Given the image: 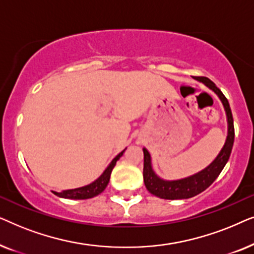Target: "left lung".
<instances>
[{"label": "left lung", "instance_id": "obj_1", "mask_svg": "<svg viewBox=\"0 0 254 254\" xmlns=\"http://www.w3.org/2000/svg\"><path fill=\"white\" fill-rule=\"evenodd\" d=\"M197 81L202 82L204 85L208 86L210 90L216 93L218 98L221 99L223 104L225 113H227L228 121V135L227 140L223 148L221 149L220 154L216 156V158L203 169L202 171L195 173V175L187 177V178L178 179V180H164L156 175L151 165V156L149 154L147 149L143 148L144 163H143V179L144 185L147 190L154 195L166 200H178V199H189L197 195V194L203 192L208 189L211 184L215 182L218 175L222 172V170L227 164L230 157L232 145L235 140V128H234V119H232V113L229 105L228 99L222 93L220 89L215 85L214 82H211L207 77H196Z\"/></svg>", "mask_w": 254, "mask_h": 254}]
</instances>
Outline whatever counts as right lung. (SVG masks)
Masks as SVG:
<instances>
[{"mask_svg":"<svg viewBox=\"0 0 254 254\" xmlns=\"http://www.w3.org/2000/svg\"><path fill=\"white\" fill-rule=\"evenodd\" d=\"M126 150V149H125ZM125 150L120 152L119 155H117L116 157L112 159V162L110 163V165L107 166L102 175L99 176V178H97L95 182H92L89 185L83 186V187H78V189H74V190H64L60 193H57L58 196L60 197H64V199H74V200H84V199H90V197H93L96 195H98L103 192L104 190L106 189L107 184L110 182V177H111V172L114 166H116V163L118 159H119L121 156L124 155Z\"/></svg>","mask_w":254,"mask_h":254,"instance_id":"right-lung-1","label":"right lung"}]
</instances>
